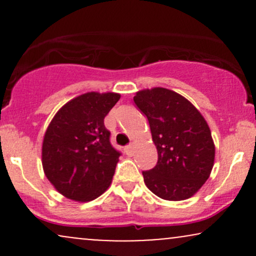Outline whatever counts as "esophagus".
<instances>
[{"instance_id":"esophagus-1","label":"esophagus","mask_w":256,"mask_h":256,"mask_svg":"<svg viewBox=\"0 0 256 256\" xmlns=\"http://www.w3.org/2000/svg\"><path fill=\"white\" fill-rule=\"evenodd\" d=\"M124 150H125V154H126V155H128V156H131L132 152H134V144L126 146L125 148H124Z\"/></svg>"}]
</instances>
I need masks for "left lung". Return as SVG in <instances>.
I'll return each mask as SVG.
<instances>
[{"label":"left lung","instance_id":"1","mask_svg":"<svg viewBox=\"0 0 256 256\" xmlns=\"http://www.w3.org/2000/svg\"><path fill=\"white\" fill-rule=\"evenodd\" d=\"M134 104L146 116L158 149L154 168L143 171L148 189L168 201L192 198L210 177L216 148L201 113L165 88L138 91Z\"/></svg>","mask_w":256,"mask_h":256}]
</instances>
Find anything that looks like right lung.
Returning <instances> with one entry per match:
<instances>
[{
	"instance_id": "obj_1",
	"label": "right lung",
	"mask_w": 256,
	"mask_h": 256,
	"mask_svg": "<svg viewBox=\"0 0 256 256\" xmlns=\"http://www.w3.org/2000/svg\"><path fill=\"white\" fill-rule=\"evenodd\" d=\"M114 92H88L67 102L44 134L46 178L67 198L86 202L110 185L122 152L110 144L104 116L119 101Z\"/></svg>"
}]
</instances>
